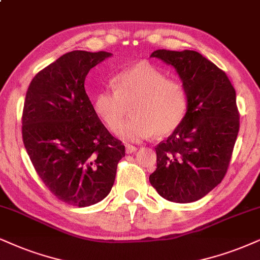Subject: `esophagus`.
<instances>
[{
  "mask_svg": "<svg viewBox=\"0 0 260 260\" xmlns=\"http://www.w3.org/2000/svg\"><path fill=\"white\" fill-rule=\"evenodd\" d=\"M125 150H126L127 154H133V153H135V152H136L137 148H136L135 146H130V145H127L126 147H125Z\"/></svg>",
  "mask_w": 260,
  "mask_h": 260,
  "instance_id": "obj_1",
  "label": "esophagus"
}]
</instances>
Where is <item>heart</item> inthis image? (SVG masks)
<instances>
[{"label":"heart","mask_w":260,"mask_h":260,"mask_svg":"<svg viewBox=\"0 0 260 260\" xmlns=\"http://www.w3.org/2000/svg\"><path fill=\"white\" fill-rule=\"evenodd\" d=\"M114 89L102 88L92 96V108L108 129L114 131L127 114L133 117L118 129L126 142H139L154 133L168 136L183 121L188 108L184 86L154 66L140 62L113 79Z\"/></svg>","instance_id":"b5f03b06"}]
</instances>
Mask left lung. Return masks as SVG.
<instances>
[{"mask_svg": "<svg viewBox=\"0 0 260 260\" xmlns=\"http://www.w3.org/2000/svg\"><path fill=\"white\" fill-rule=\"evenodd\" d=\"M174 66L187 92L182 124L155 147L149 182L160 197L193 203L217 187L228 170L240 127L236 92L225 72L194 50L150 54Z\"/></svg>", "mask_w": 260, "mask_h": 260, "instance_id": "8db88e82", "label": "left lung"}]
</instances>
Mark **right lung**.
<instances>
[{
    "mask_svg": "<svg viewBox=\"0 0 260 260\" xmlns=\"http://www.w3.org/2000/svg\"><path fill=\"white\" fill-rule=\"evenodd\" d=\"M111 53L73 50L32 79L22 111V141L32 165L59 200L94 205L110 194L125 147L106 129L85 92L89 71Z\"/></svg>",
    "mask_w": 260,
    "mask_h": 260,
    "instance_id": "1",
    "label": "right lung"
}]
</instances>
